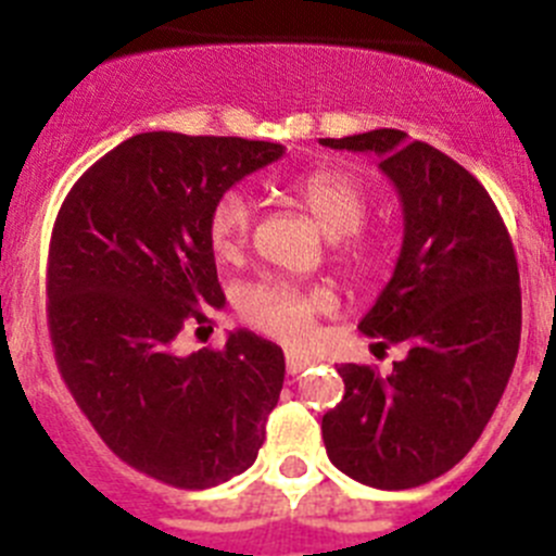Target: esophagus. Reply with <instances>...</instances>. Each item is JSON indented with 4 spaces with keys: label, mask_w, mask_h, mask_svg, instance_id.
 <instances>
[{
    "label": "esophagus",
    "mask_w": 556,
    "mask_h": 556,
    "mask_svg": "<svg viewBox=\"0 0 556 556\" xmlns=\"http://www.w3.org/2000/svg\"><path fill=\"white\" fill-rule=\"evenodd\" d=\"M314 358L308 353H298V351H287V372L289 376H298L301 370H306L312 365Z\"/></svg>",
    "instance_id": "obj_1"
}]
</instances>
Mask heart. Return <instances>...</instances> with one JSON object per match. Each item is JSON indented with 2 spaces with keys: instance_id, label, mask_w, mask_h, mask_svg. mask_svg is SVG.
Instances as JSON below:
<instances>
[{
  "instance_id": "obj_1",
  "label": "heart",
  "mask_w": 556,
  "mask_h": 556,
  "mask_svg": "<svg viewBox=\"0 0 556 556\" xmlns=\"http://www.w3.org/2000/svg\"><path fill=\"white\" fill-rule=\"evenodd\" d=\"M292 194L331 239H342V264L358 281H378L390 267V244L362 233L370 214L367 189L342 169H312L289 184ZM255 225V203L248 191L225 189L208 211V244L219 262H239ZM337 306L331 289L264 278L239 294V314L248 326L283 342H303L314 317Z\"/></svg>"
}]
</instances>
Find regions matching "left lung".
<instances>
[{"label":"left lung","mask_w":556,"mask_h":556,"mask_svg":"<svg viewBox=\"0 0 556 556\" xmlns=\"http://www.w3.org/2000/svg\"><path fill=\"white\" fill-rule=\"evenodd\" d=\"M376 152L404 203L395 273L358 328L406 345L390 376L342 365L345 395L323 415L328 459L378 490L420 488L448 473L498 406L520 342L513 239L488 189L465 166L404 130L323 139Z\"/></svg>","instance_id":"left-lung-1"}]
</instances>
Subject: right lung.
I'll return each mask as SVG.
<instances>
[{
    "label": "right lung",
    "mask_w": 556,
    "mask_h": 556,
    "mask_svg": "<svg viewBox=\"0 0 556 556\" xmlns=\"http://www.w3.org/2000/svg\"><path fill=\"white\" fill-rule=\"evenodd\" d=\"M281 155L273 141L139 132L88 166L58 211L47 258L58 370L102 443L172 488L248 470L281 395V348L244 328L223 351L178 353L180 333L225 303L211 205Z\"/></svg>",
    "instance_id": "add662e5"
}]
</instances>
